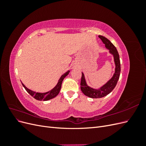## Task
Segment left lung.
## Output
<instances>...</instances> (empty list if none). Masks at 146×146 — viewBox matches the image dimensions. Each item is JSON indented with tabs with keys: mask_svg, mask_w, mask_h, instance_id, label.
Returning a JSON list of instances; mask_svg holds the SVG:
<instances>
[{
	"mask_svg": "<svg viewBox=\"0 0 146 146\" xmlns=\"http://www.w3.org/2000/svg\"><path fill=\"white\" fill-rule=\"evenodd\" d=\"M99 38L104 44H105V47L110 50V53L111 54L114 56V63L116 65L115 72H114L113 76L110 80L106 83L104 86H102L98 90L93 89L89 86L87 85L85 81V76L83 72H82V78L80 83V88L83 93L85 96L89 97L91 98H101L105 97L111 92L114 88H115L117 81L119 78L121 73V63L120 59H119V55L116 49V47L114 46L110 40L105 37L99 35Z\"/></svg>",
	"mask_w": 146,
	"mask_h": 146,
	"instance_id": "obj_1",
	"label": "left lung"
}]
</instances>
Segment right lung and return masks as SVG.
<instances>
[{"instance_id": "1", "label": "right lung", "mask_w": 146, "mask_h": 146, "mask_svg": "<svg viewBox=\"0 0 146 146\" xmlns=\"http://www.w3.org/2000/svg\"><path fill=\"white\" fill-rule=\"evenodd\" d=\"M69 73V70H68L67 72H66L64 74H63L62 76H61L60 78L59 79L57 85L50 91L46 92H44V93H40V92H36L35 91H33L32 90L28 89V88L26 87L23 83L22 84H23V86L24 87L25 90L27 91L28 93H29L31 96H32L33 98H35V99H36L38 100L46 101V100H48L54 98L55 97H56L59 94L60 91L61 90L62 82L64 80V78L68 76Z\"/></svg>"}]
</instances>
